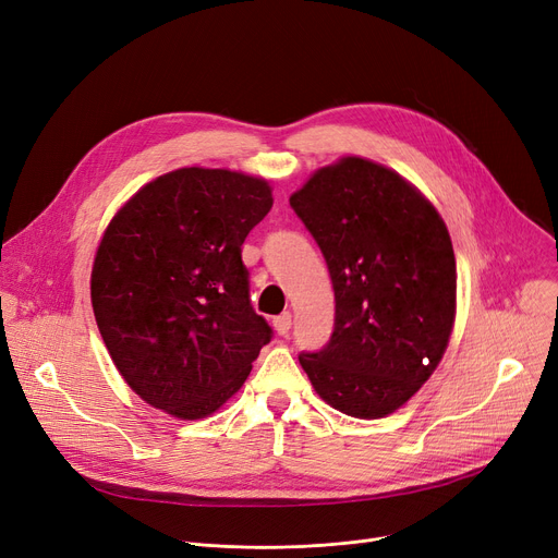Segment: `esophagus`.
<instances>
[{
  "instance_id": "esophagus-1",
  "label": "esophagus",
  "mask_w": 558,
  "mask_h": 558,
  "mask_svg": "<svg viewBox=\"0 0 558 558\" xmlns=\"http://www.w3.org/2000/svg\"><path fill=\"white\" fill-rule=\"evenodd\" d=\"M274 328H276V332H278L280 337H284V335L289 332V328H291V314H289V312H282L280 316H276V318H274Z\"/></svg>"
}]
</instances>
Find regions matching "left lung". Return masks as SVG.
<instances>
[{"label": "left lung", "instance_id": "left-lung-1", "mask_svg": "<svg viewBox=\"0 0 558 558\" xmlns=\"http://www.w3.org/2000/svg\"><path fill=\"white\" fill-rule=\"evenodd\" d=\"M289 205L326 257L335 330L301 353L314 391L355 418H385L441 362L457 312V262L434 205L400 173L348 156Z\"/></svg>", "mask_w": 558, "mask_h": 558}]
</instances>
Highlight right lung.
Wrapping results in <instances>:
<instances>
[{
    "label": "right lung",
    "instance_id": "1",
    "mask_svg": "<svg viewBox=\"0 0 558 558\" xmlns=\"http://www.w3.org/2000/svg\"><path fill=\"white\" fill-rule=\"evenodd\" d=\"M271 205L264 179L183 167L146 183L108 223L93 310L144 402L196 421L242 389L274 335L251 305L242 244Z\"/></svg>",
    "mask_w": 558,
    "mask_h": 558
}]
</instances>
